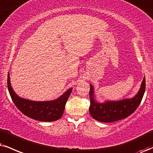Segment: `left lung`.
Masks as SVG:
<instances>
[{"label": "left lung", "instance_id": "obj_1", "mask_svg": "<svg viewBox=\"0 0 153 153\" xmlns=\"http://www.w3.org/2000/svg\"><path fill=\"white\" fill-rule=\"evenodd\" d=\"M146 91V78H143L137 94L131 99L119 101H105L97 102L94 94V86L90 84L89 98L91 105L89 113L94 119L100 122L111 123L127 118L133 114L140 105Z\"/></svg>", "mask_w": 153, "mask_h": 153}]
</instances>
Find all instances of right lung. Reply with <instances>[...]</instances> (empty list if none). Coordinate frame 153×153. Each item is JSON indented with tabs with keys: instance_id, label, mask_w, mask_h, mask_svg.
Listing matches in <instances>:
<instances>
[{
	"instance_id": "obj_1",
	"label": "right lung",
	"mask_w": 153,
	"mask_h": 153,
	"mask_svg": "<svg viewBox=\"0 0 153 153\" xmlns=\"http://www.w3.org/2000/svg\"><path fill=\"white\" fill-rule=\"evenodd\" d=\"M7 88L13 103L25 116L39 121L51 122L59 119L62 116L67 99L72 91L69 88L62 95L52 101H35L18 97L10 84V74H7Z\"/></svg>"
}]
</instances>
